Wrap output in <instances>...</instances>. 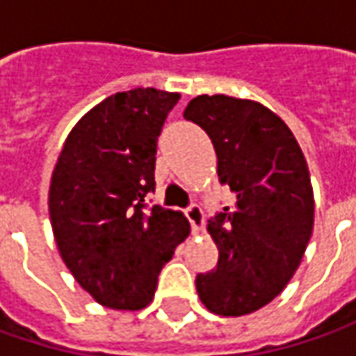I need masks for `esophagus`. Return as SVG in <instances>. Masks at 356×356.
<instances>
[{"mask_svg": "<svg viewBox=\"0 0 356 356\" xmlns=\"http://www.w3.org/2000/svg\"><path fill=\"white\" fill-rule=\"evenodd\" d=\"M186 218L190 220L194 232H200V229L204 227V212H202V208H200L198 204H190V206L186 208Z\"/></svg>", "mask_w": 356, "mask_h": 356, "instance_id": "1", "label": "esophagus"}]
</instances>
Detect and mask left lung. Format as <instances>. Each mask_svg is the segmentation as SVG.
<instances>
[{
	"mask_svg": "<svg viewBox=\"0 0 356 356\" xmlns=\"http://www.w3.org/2000/svg\"><path fill=\"white\" fill-rule=\"evenodd\" d=\"M212 138L218 178L236 202L212 220L218 267L198 273L208 311L248 315L273 301L297 271L313 232V188L293 132L267 106L226 95H200L184 111Z\"/></svg>",
	"mask_w": 356,
	"mask_h": 356,
	"instance_id": "obj_1",
	"label": "left lung"
}]
</instances>
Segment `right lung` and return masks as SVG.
Here are the masks:
<instances>
[{"label": "right lung", "instance_id": "1", "mask_svg": "<svg viewBox=\"0 0 356 356\" xmlns=\"http://www.w3.org/2000/svg\"><path fill=\"white\" fill-rule=\"evenodd\" d=\"M178 92H117L76 122L49 186V216L65 266L97 303L146 307L158 273L190 234L182 212L146 208L156 140Z\"/></svg>", "mask_w": 356, "mask_h": 356}]
</instances>
